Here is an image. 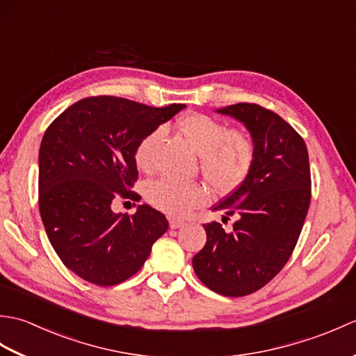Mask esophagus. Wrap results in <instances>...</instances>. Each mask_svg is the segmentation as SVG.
I'll return each instance as SVG.
<instances>
[{
	"mask_svg": "<svg viewBox=\"0 0 356 356\" xmlns=\"http://www.w3.org/2000/svg\"><path fill=\"white\" fill-rule=\"evenodd\" d=\"M185 225L184 220H179V218H170V228L171 229H179Z\"/></svg>",
	"mask_w": 356,
	"mask_h": 356,
	"instance_id": "esophagus-1",
	"label": "esophagus"
}]
</instances>
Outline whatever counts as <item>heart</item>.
I'll return each mask as SVG.
<instances>
[{"label": "heart", "mask_w": 356, "mask_h": 356, "mask_svg": "<svg viewBox=\"0 0 356 356\" xmlns=\"http://www.w3.org/2000/svg\"><path fill=\"white\" fill-rule=\"evenodd\" d=\"M179 131L200 156V170L218 193H232L251 172L255 148L245 131L228 130L222 120L202 113H191L177 120ZM162 138V128L148 131L134 148V163L148 171L153 165V153ZM147 200L159 211L170 216H185L208 200L207 188L197 182H176L157 179L145 190Z\"/></svg>", "instance_id": "heart-1"}]
</instances>
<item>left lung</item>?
Returning a JSON list of instances; mask_svg holds the SVG:
<instances>
[{
    "instance_id": "8db88e82",
    "label": "left lung",
    "mask_w": 356,
    "mask_h": 356,
    "mask_svg": "<svg viewBox=\"0 0 356 356\" xmlns=\"http://www.w3.org/2000/svg\"><path fill=\"white\" fill-rule=\"evenodd\" d=\"M217 113L248 128L255 157L245 182L214 207L238 220L231 232L217 222L203 225L207 245L193 268L211 291L243 297L268 284L292 255L311 203V168L303 138L277 113L248 102Z\"/></svg>"
}]
</instances>
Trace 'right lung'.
Instances as JSON below:
<instances>
[{"instance_id": "right-lung-1", "label": "right lung", "mask_w": 356, "mask_h": 356, "mask_svg": "<svg viewBox=\"0 0 356 356\" xmlns=\"http://www.w3.org/2000/svg\"><path fill=\"white\" fill-rule=\"evenodd\" d=\"M184 104L148 107L115 96H92L63 111L40 148V213L59 259L97 286H115L138 272L168 229L161 211L139 205L113 213L116 199L139 202L134 148Z\"/></svg>"}]
</instances>
